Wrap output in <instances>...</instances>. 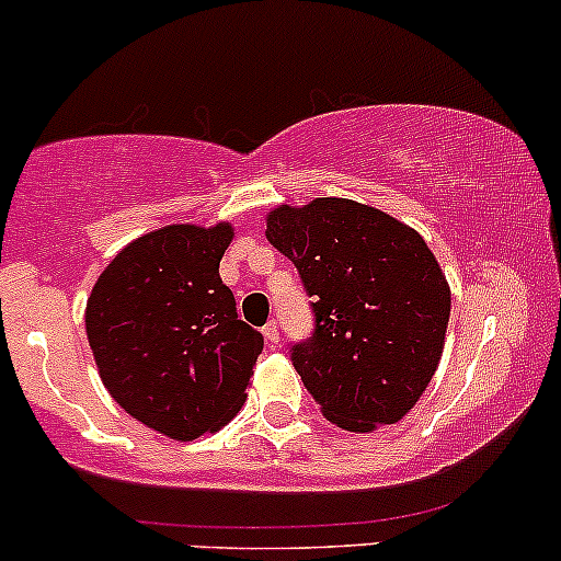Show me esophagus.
Masks as SVG:
<instances>
[{
  "instance_id": "1",
  "label": "esophagus",
  "mask_w": 561,
  "mask_h": 561,
  "mask_svg": "<svg viewBox=\"0 0 561 561\" xmlns=\"http://www.w3.org/2000/svg\"><path fill=\"white\" fill-rule=\"evenodd\" d=\"M263 337L268 340V345L276 347V343H279V321L276 319L266 321V327H263Z\"/></svg>"
}]
</instances>
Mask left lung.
Returning a JSON list of instances; mask_svg holds the SVG:
<instances>
[{"instance_id": "left-lung-1", "label": "left lung", "mask_w": 561, "mask_h": 561, "mask_svg": "<svg viewBox=\"0 0 561 561\" xmlns=\"http://www.w3.org/2000/svg\"><path fill=\"white\" fill-rule=\"evenodd\" d=\"M266 237L313 295L317 332L293 345V364L321 414L351 433L401 422L440 364L450 317L448 279L420 231L317 197L276 205Z\"/></svg>"}]
</instances>
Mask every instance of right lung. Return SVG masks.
<instances>
[{"label":"right lung","instance_id":"add662e5","mask_svg":"<svg viewBox=\"0 0 561 561\" xmlns=\"http://www.w3.org/2000/svg\"><path fill=\"white\" fill-rule=\"evenodd\" d=\"M231 240L229 221L147 231L107 263L87 300L102 385L128 416L173 440L234 420L263 351L218 274Z\"/></svg>","mask_w":561,"mask_h":561}]
</instances>
